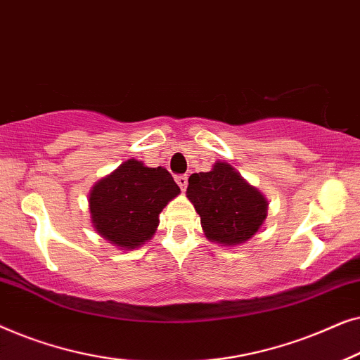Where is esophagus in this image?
Returning <instances> with one entry per match:
<instances>
[{"label": "esophagus", "mask_w": 360, "mask_h": 360, "mask_svg": "<svg viewBox=\"0 0 360 360\" xmlns=\"http://www.w3.org/2000/svg\"><path fill=\"white\" fill-rule=\"evenodd\" d=\"M175 181H176V184H179L180 190L185 191L186 190V185H188V176H186V175H176L175 176Z\"/></svg>", "instance_id": "1"}]
</instances>
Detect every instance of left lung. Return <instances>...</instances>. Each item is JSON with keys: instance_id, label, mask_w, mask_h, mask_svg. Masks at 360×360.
Returning a JSON list of instances; mask_svg holds the SVG:
<instances>
[{"instance_id": "left-lung-1", "label": "left lung", "mask_w": 360, "mask_h": 360, "mask_svg": "<svg viewBox=\"0 0 360 360\" xmlns=\"http://www.w3.org/2000/svg\"><path fill=\"white\" fill-rule=\"evenodd\" d=\"M186 196L201 218L206 238L236 245L252 238L267 216V200L226 162L188 179Z\"/></svg>"}]
</instances>
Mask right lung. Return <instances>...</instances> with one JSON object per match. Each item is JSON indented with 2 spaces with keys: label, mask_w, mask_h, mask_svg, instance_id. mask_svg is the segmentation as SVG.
Here are the masks:
<instances>
[{
  "label": "right lung",
  "mask_w": 360,
  "mask_h": 360,
  "mask_svg": "<svg viewBox=\"0 0 360 360\" xmlns=\"http://www.w3.org/2000/svg\"><path fill=\"white\" fill-rule=\"evenodd\" d=\"M179 193V185L164 167L150 169L129 159L93 186L91 219L103 238L134 249L154 236L160 211Z\"/></svg>",
  "instance_id": "add662e5"
}]
</instances>
